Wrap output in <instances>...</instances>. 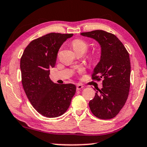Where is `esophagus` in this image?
Here are the masks:
<instances>
[{"label": "esophagus", "instance_id": "esophagus-1", "mask_svg": "<svg viewBox=\"0 0 147 147\" xmlns=\"http://www.w3.org/2000/svg\"><path fill=\"white\" fill-rule=\"evenodd\" d=\"M77 86V90H80V89H81V88H84L83 85L81 84H77V86Z\"/></svg>", "mask_w": 147, "mask_h": 147}]
</instances>
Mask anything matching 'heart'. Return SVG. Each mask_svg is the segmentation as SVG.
<instances>
[{
    "mask_svg": "<svg viewBox=\"0 0 147 147\" xmlns=\"http://www.w3.org/2000/svg\"><path fill=\"white\" fill-rule=\"evenodd\" d=\"M71 46L73 49V50L76 53L78 52H83L85 53L88 50V47H89V44L86 40H82V39H75L72 42ZM84 71L82 68H80L79 70V72H82Z\"/></svg>",
    "mask_w": 147,
    "mask_h": 147,
    "instance_id": "1",
    "label": "heart"
}]
</instances>
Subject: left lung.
Wrapping results in <instances>:
<instances>
[{
  "mask_svg": "<svg viewBox=\"0 0 147 147\" xmlns=\"http://www.w3.org/2000/svg\"><path fill=\"white\" fill-rule=\"evenodd\" d=\"M84 36L96 40L101 47L100 61L95 67L92 79L102 80V88L98 89L89 102L92 114L100 119L114 118L125 105L130 88L129 55L116 35L102 30L81 33Z\"/></svg>",
  "mask_w": 147,
  "mask_h": 147,
  "instance_id": "1",
  "label": "left lung"
}]
</instances>
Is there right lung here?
Returning a JSON list of instances; mask_svg holds the SVG:
<instances>
[{
    "label": "right lung",
    "instance_id": "1",
    "mask_svg": "<svg viewBox=\"0 0 147 147\" xmlns=\"http://www.w3.org/2000/svg\"><path fill=\"white\" fill-rule=\"evenodd\" d=\"M72 35L48 33L32 40L21 57L23 89L35 110L45 117L55 118L64 114L75 94V85L55 84L49 77L60 47Z\"/></svg>",
    "mask_w": 147,
    "mask_h": 147
}]
</instances>
